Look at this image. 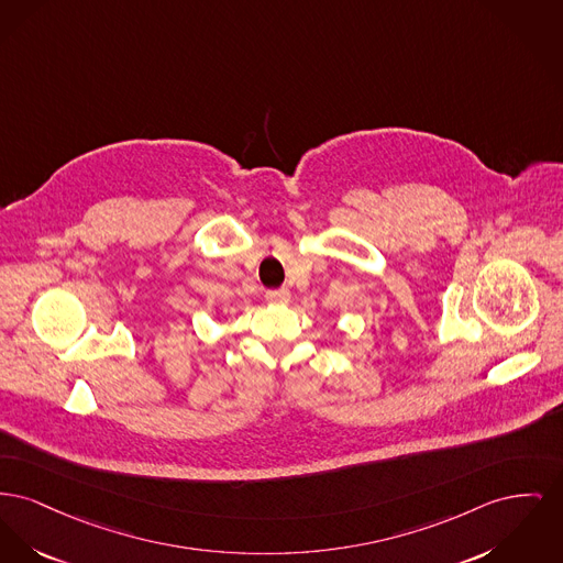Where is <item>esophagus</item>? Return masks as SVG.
<instances>
[{"label": "esophagus", "instance_id": "obj_1", "mask_svg": "<svg viewBox=\"0 0 563 563\" xmlns=\"http://www.w3.org/2000/svg\"><path fill=\"white\" fill-rule=\"evenodd\" d=\"M265 298L267 301H272V303H289V299H291V294H289V289H274V291H267L265 294Z\"/></svg>", "mask_w": 563, "mask_h": 563}]
</instances>
